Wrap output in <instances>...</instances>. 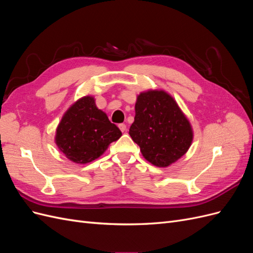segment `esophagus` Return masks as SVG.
Wrapping results in <instances>:
<instances>
[{"label":"esophagus","mask_w":253,"mask_h":253,"mask_svg":"<svg viewBox=\"0 0 253 253\" xmlns=\"http://www.w3.org/2000/svg\"><path fill=\"white\" fill-rule=\"evenodd\" d=\"M118 126H119V128H120V131H121V132H126V126L125 124H120Z\"/></svg>","instance_id":"esophagus-1"}]
</instances>
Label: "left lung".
Here are the masks:
<instances>
[{
	"label": "left lung",
	"instance_id": "8db88e82",
	"mask_svg": "<svg viewBox=\"0 0 253 253\" xmlns=\"http://www.w3.org/2000/svg\"><path fill=\"white\" fill-rule=\"evenodd\" d=\"M128 134L142 156L159 168L169 167L185 155L193 140L192 126L178 104L171 95L157 89L137 96Z\"/></svg>",
	"mask_w": 253,
	"mask_h": 253
}]
</instances>
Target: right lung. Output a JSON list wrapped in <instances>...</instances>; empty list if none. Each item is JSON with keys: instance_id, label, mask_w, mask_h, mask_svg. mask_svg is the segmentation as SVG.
<instances>
[{"instance_id": "obj_1", "label": "right lung", "mask_w": 253, "mask_h": 253, "mask_svg": "<svg viewBox=\"0 0 253 253\" xmlns=\"http://www.w3.org/2000/svg\"><path fill=\"white\" fill-rule=\"evenodd\" d=\"M121 135L106 114L97 108L94 97L85 96L65 112L55 140L59 150L72 162L87 164L100 157Z\"/></svg>"}]
</instances>
